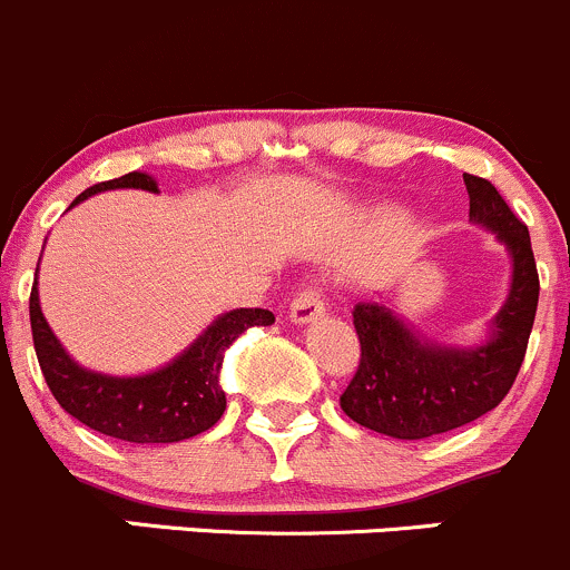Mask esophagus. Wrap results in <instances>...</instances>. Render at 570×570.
I'll list each match as a JSON object with an SVG mask.
<instances>
[{"mask_svg": "<svg viewBox=\"0 0 570 570\" xmlns=\"http://www.w3.org/2000/svg\"><path fill=\"white\" fill-rule=\"evenodd\" d=\"M326 315L324 293L318 287H304L296 293V298L291 302V321L293 324H315L318 318Z\"/></svg>", "mask_w": 570, "mask_h": 570, "instance_id": "34e87169", "label": "esophagus"}]
</instances>
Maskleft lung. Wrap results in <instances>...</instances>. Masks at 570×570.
Masks as SVG:
<instances>
[{
  "label": "left lung",
  "mask_w": 570,
  "mask_h": 570,
  "mask_svg": "<svg viewBox=\"0 0 570 570\" xmlns=\"http://www.w3.org/2000/svg\"><path fill=\"white\" fill-rule=\"evenodd\" d=\"M469 219L494 230L513 261L508 302L478 348L428 343L381 302L354 307L360 367L340 395V409L360 425L392 439H428L455 431L502 403L519 375L538 309V268L530 230L494 184L463 173Z\"/></svg>",
  "instance_id": "left-lung-1"
}]
</instances>
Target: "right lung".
Masks as SVG:
<instances>
[{
  "mask_svg": "<svg viewBox=\"0 0 570 570\" xmlns=\"http://www.w3.org/2000/svg\"><path fill=\"white\" fill-rule=\"evenodd\" d=\"M107 189L158 191V186L150 175L128 173L122 178L90 186L70 203V208ZM29 321H32L35 354L46 384L70 416L120 442L169 444L197 436L219 422L227 406L219 384L225 351L249 326L274 324V315L257 307L230 309L219 315L167 367L148 375H126V379L85 371L70 360L40 313L38 279L29 293Z\"/></svg>",
  "mask_w": 570,
  "mask_h": 570,
  "instance_id": "obj_1",
  "label": "right lung"
}]
</instances>
